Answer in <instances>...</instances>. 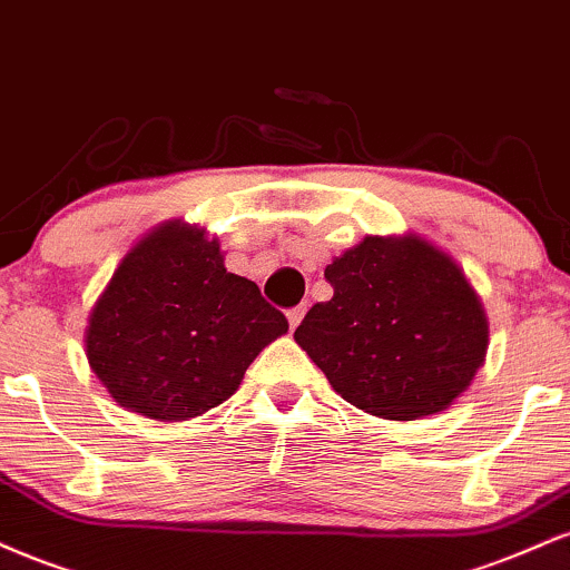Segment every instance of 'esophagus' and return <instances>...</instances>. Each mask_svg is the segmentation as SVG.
Wrapping results in <instances>:
<instances>
[{
	"label": "esophagus",
	"instance_id": "34e87169",
	"mask_svg": "<svg viewBox=\"0 0 570 570\" xmlns=\"http://www.w3.org/2000/svg\"><path fill=\"white\" fill-rule=\"evenodd\" d=\"M304 314H306V304H301V306H296V309L287 312V323H291V331H296V327L301 325V320H304Z\"/></svg>",
	"mask_w": 570,
	"mask_h": 570
}]
</instances>
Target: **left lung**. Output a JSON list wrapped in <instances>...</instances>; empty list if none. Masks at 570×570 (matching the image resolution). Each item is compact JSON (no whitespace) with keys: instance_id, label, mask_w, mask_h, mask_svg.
<instances>
[{"instance_id":"8db88e82","label":"left lung","mask_w":570,"mask_h":570,"mask_svg":"<svg viewBox=\"0 0 570 570\" xmlns=\"http://www.w3.org/2000/svg\"><path fill=\"white\" fill-rule=\"evenodd\" d=\"M333 298L293 338L346 403L413 421L445 411L478 376L488 317L470 279L421 234L365 237L327 264Z\"/></svg>"}]
</instances>
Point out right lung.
I'll return each instance as SVG.
<instances>
[{
  "label": "right lung",
  "instance_id": "add662e5",
  "mask_svg": "<svg viewBox=\"0 0 570 570\" xmlns=\"http://www.w3.org/2000/svg\"><path fill=\"white\" fill-rule=\"evenodd\" d=\"M283 333L285 314L226 272L218 239L173 218L119 261L87 314L85 354L114 403L189 421L229 400Z\"/></svg>",
  "mask_w": 570,
  "mask_h": 570
}]
</instances>
